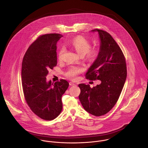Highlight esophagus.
<instances>
[{
    "label": "esophagus",
    "instance_id": "34e87169",
    "mask_svg": "<svg viewBox=\"0 0 148 148\" xmlns=\"http://www.w3.org/2000/svg\"><path fill=\"white\" fill-rule=\"evenodd\" d=\"M75 83H72V82H70L69 83V85H71V86H73V85H75Z\"/></svg>",
    "mask_w": 148,
    "mask_h": 148
}]
</instances>
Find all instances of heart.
<instances>
[{"label": "heart", "instance_id": "b5f03b06", "mask_svg": "<svg viewBox=\"0 0 148 148\" xmlns=\"http://www.w3.org/2000/svg\"><path fill=\"white\" fill-rule=\"evenodd\" d=\"M72 48L76 51L77 53L81 55H86L87 59L93 60L96 59L100 53V49L98 47H93L90 48V42L82 36H77L74 38L69 43ZM66 52L65 47H62L59 51L58 58L59 61L64 59V55ZM84 71V68L81 66H72L66 71V76L71 79H76L77 76Z\"/></svg>", "mask_w": 148, "mask_h": 148}]
</instances>
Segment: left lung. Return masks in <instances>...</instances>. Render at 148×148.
Listing matches in <instances>:
<instances>
[{"label": "left lung", "mask_w": 148, "mask_h": 148, "mask_svg": "<svg viewBox=\"0 0 148 148\" xmlns=\"http://www.w3.org/2000/svg\"><path fill=\"white\" fill-rule=\"evenodd\" d=\"M91 31L99 35L100 51L85 76L90 80H99L101 83L92 88L89 84H80L79 97L86 111L100 116L116 104L126 80L127 65L123 51L109 33L99 29Z\"/></svg>", "instance_id": "8db88e82"}]
</instances>
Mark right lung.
Listing matches in <instances>:
<instances>
[{
    "instance_id": "right-lung-1",
    "label": "right lung",
    "mask_w": 148,
    "mask_h": 148,
    "mask_svg": "<svg viewBox=\"0 0 148 148\" xmlns=\"http://www.w3.org/2000/svg\"><path fill=\"white\" fill-rule=\"evenodd\" d=\"M63 36L42 35L27 50L21 65V81L25 100L31 110L45 120H52L61 113L62 95L69 83L62 79L47 82L49 69L57 65L56 44Z\"/></svg>"
}]
</instances>
